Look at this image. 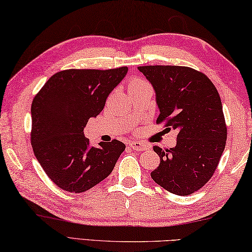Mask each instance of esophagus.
Listing matches in <instances>:
<instances>
[{
  "label": "esophagus",
  "mask_w": 252,
  "mask_h": 252,
  "mask_svg": "<svg viewBox=\"0 0 252 252\" xmlns=\"http://www.w3.org/2000/svg\"><path fill=\"white\" fill-rule=\"evenodd\" d=\"M129 147L133 148L134 151H146L148 150V145H145L138 141H134V142H129Z\"/></svg>",
  "instance_id": "1"
}]
</instances>
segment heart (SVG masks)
<instances>
[{"instance_id":"1","label":"heart","mask_w":252,"mask_h":252,"mask_svg":"<svg viewBox=\"0 0 252 252\" xmlns=\"http://www.w3.org/2000/svg\"><path fill=\"white\" fill-rule=\"evenodd\" d=\"M148 85L147 82H145L144 80H141V79H133L128 85V88L129 90H134V89H137V88H141V87H144V86Z\"/></svg>"}]
</instances>
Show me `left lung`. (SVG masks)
<instances>
[{"label":"left lung","mask_w":252,"mask_h":252,"mask_svg":"<svg viewBox=\"0 0 252 252\" xmlns=\"http://www.w3.org/2000/svg\"><path fill=\"white\" fill-rule=\"evenodd\" d=\"M138 70L155 90L156 123L166 121L167 127L179 131L174 147H153L160 163L152 179L173 194H192L211 179L225 147L219 93L207 76L189 67L144 65Z\"/></svg>","instance_id":"left-lung-1"}]
</instances>
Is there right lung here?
I'll return each mask as SVG.
<instances>
[{
  "label": "right lung",
  "instance_id": "right-lung-1",
  "mask_svg": "<svg viewBox=\"0 0 252 252\" xmlns=\"http://www.w3.org/2000/svg\"><path fill=\"white\" fill-rule=\"evenodd\" d=\"M127 71V67L63 70L45 82L33 99L31 145L57 187L81 193L113 171L125 144L114 139L92 147L84 128L104 109L108 94Z\"/></svg>",
  "mask_w": 252,
  "mask_h": 252
}]
</instances>
